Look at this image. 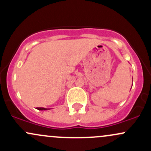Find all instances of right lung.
Listing matches in <instances>:
<instances>
[{"instance_id":"right-lung-1","label":"right lung","mask_w":151,"mask_h":151,"mask_svg":"<svg viewBox=\"0 0 151 151\" xmlns=\"http://www.w3.org/2000/svg\"><path fill=\"white\" fill-rule=\"evenodd\" d=\"M37 110H40V111H45V110H48L50 109H45V108H43V107H37Z\"/></svg>"}]
</instances>
